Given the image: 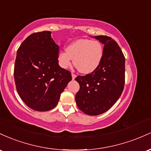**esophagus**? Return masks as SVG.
Here are the masks:
<instances>
[{
    "mask_svg": "<svg viewBox=\"0 0 151 151\" xmlns=\"http://www.w3.org/2000/svg\"><path fill=\"white\" fill-rule=\"evenodd\" d=\"M76 78V74H74V73H72V78L73 79V80H74V79H75Z\"/></svg>",
    "mask_w": 151,
    "mask_h": 151,
    "instance_id": "34e87169",
    "label": "esophagus"
}]
</instances>
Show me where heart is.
Instances as JSON below:
<instances>
[{
    "mask_svg": "<svg viewBox=\"0 0 151 151\" xmlns=\"http://www.w3.org/2000/svg\"><path fill=\"white\" fill-rule=\"evenodd\" d=\"M103 53V46L98 40L79 39L69 44L66 50H60L58 55V60L60 67L68 68L73 59L76 68L82 73L88 74L101 65Z\"/></svg>",
    "mask_w": 151,
    "mask_h": 151,
    "instance_id": "heart-1",
    "label": "heart"
}]
</instances>
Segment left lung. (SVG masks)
<instances>
[{"label": "left lung", "instance_id": "8db88e82", "mask_svg": "<svg viewBox=\"0 0 151 151\" xmlns=\"http://www.w3.org/2000/svg\"><path fill=\"white\" fill-rule=\"evenodd\" d=\"M94 38L104 45L102 62L91 73L76 78L80 85L76 104L89 116L102 114L112 107L121 96L125 84V57L119 45L106 35Z\"/></svg>", "mask_w": 151, "mask_h": 151}]
</instances>
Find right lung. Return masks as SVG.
I'll return each instance as SVG.
<instances>
[{"label": "right lung", "mask_w": 151, "mask_h": 151, "mask_svg": "<svg viewBox=\"0 0 151 151\" xmlns=\"http://www.w3.org/2000/svg\"><path fill=\"white\" fill-rule=\"evenodd\" d=\"M50 34L42 31L30 35L17 50L15 62L17 91L28 107L38 111L55 108L72 80L70 71L59 65V46Z\"/></svg>", "instance_id": "obj_1"}]
</instances>
